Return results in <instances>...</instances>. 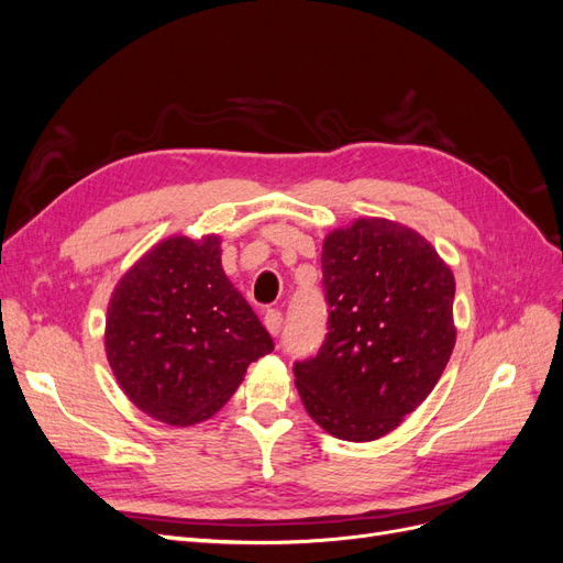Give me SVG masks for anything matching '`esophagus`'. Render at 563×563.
Returning <instances> with one entry per match:
<instances>
[{
  "label": "esophagus",
  "instance_id": "34e87169",
  "mask_svg": "<svg viewBox=\"0 0 563 563\" xmlns=\"http://www.w3.org/2000/svg\"><path fill=\"white\" fill-rule=\"evenodd\" d=\"M263 321H265V329H267L272 335H279L282 323H284V314H282L279 310H267Z\"/></svg>",
  "mask_w": 563,
  "mask_h": 563
}]
</instances>
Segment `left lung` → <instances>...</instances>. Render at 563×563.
Returning <instances> with one entry per match:
<instances>
[{"instance_id": "obj_1", "label": "left lung", "mask_w": 563, "mask_h": 563, "mask_svg": "<svg viewBox=\"0 0 563 563\" xmlns=\"http://www.w3.org/2000/svg\"><path fill=\"white\" fill-rule=\"evenodd\" d=\"M327 338L294 364L308 413L338 439L391 432L424 401L455 345L451 269L430 242L383 218H360L321 251Z\"/></svg>"}]
</instances>
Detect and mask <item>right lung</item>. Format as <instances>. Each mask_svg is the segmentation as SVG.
<instances>
[{"label": "right lung", "instance_id": "right-lung-1", "mask_svg": "<svg viewBox=\"0 0 563 563\" xmlns=\"http://www.w3.org/2000/svg\"><path fill=\"white\" fill-rule=\"evenodd\" d=\"M108 362L126 397L166 424L207 420L240 387L272 335L220 267V240L174 236L114 288Z\"/></svg>", "mask_w": 563, "mask_h": 563}]
</instances>
